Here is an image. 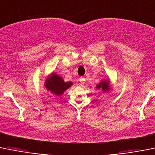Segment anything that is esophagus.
Returning <instances> with one entry per match:
<instances>
[{"mask_svg": "<svg viewBox=\"0 0 155 155\" xmlns=\"http://www.w3.org/2000/svg\"><path fill=\"white\" fill-rule=\"evenodd\" d=\"M84 83H85V79H84V78H80V84H81V86H83L84 84Z\"/></svg>", "mask_w": 155, "mask_h": 155, "instance_id": "1", "label": "esophagus"}]
</instances>
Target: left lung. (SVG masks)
I'll list each match as a JSON object with an SVG mask.
<instances>
[{
	"label": "left lung",
	"instance_id": "1",
	"mask_svg": "<svg viewBox=\"0 0 155 155\" xmlns=\"http://www.w3.org/2000/svg\"><path fill=\"white\" fill-rule=\"evenodd\" d=\"M96 88L98 89H102L104 92H106V91H108L110 89V85L109 83L107 81H102V82L100 83L99 84L96 86Z\"/></svg>",
	"mask_w": 155,
	"mask_h": 155
}]
</instances>
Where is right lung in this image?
Wrapping results in <instances>:
<instances>
[{"instance_id":"add662e5","label":"right lung","mask_w":155,"mask_h":155,"mask_svg":"<svg viewBox=\"0 0 155 155\" xmlns=\"http://www.w3.org/2000/svg\"><path fill=\"white\" fill-rule=\"evenodd\" d=\"M45 85L46 89L59 96L63 94L67 89L69 88L72 85V83L65 82L61 77L58 76L55 73H53L46 80Z\"/></svg>"}]
</instances>
